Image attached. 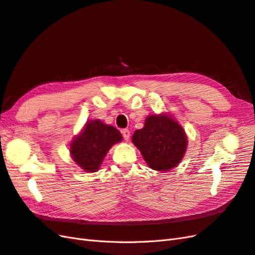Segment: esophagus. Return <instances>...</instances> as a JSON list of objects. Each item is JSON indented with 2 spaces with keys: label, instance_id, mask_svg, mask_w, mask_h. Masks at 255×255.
<instances>
[{
  "label": "esophagus",
  "instance_id": "34e87169",
  "mask_svg": "<svg viewBox=\"0 0 255 255\" xmlns=\"http://www.w3.org/2000/svg\"><path fill=\"white\" fill-rule=\"evenodd\" d=\"M122 134H123V136H124V139H125L126 141L129 140V137H130V131H129L128 129H123V130H122Z\"/></svg>",
  "mask_w": 255,
  "mask_h": 255
}]
</instances>
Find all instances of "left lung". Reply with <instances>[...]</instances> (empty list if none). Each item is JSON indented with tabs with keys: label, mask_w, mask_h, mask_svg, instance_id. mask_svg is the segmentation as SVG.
Returning <instances> with one entry per match:
<instances>
[{
	"label": "left lung",
	"mask_w": 255,
	"mask_h": 255,
	"mask_svg": "<svg viewBox=\"0 0 255 255\" xmlns=\"http://www.w3.org/2000/svg\"><path fill=\"white\" fill-rule=\"evenodd\" d=\"M132 142L150 169L163 172L180 162L187 147L184 129L166 115L148 116L144 127L135 130Z\"/></svg>",
	"instance_id": "1"
}]
</instances>
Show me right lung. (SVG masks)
Instances as JSON below:
<instances>
[{"instance_id": "1", "label": "right lung", "mask_w": 255, "mask_h": 255, "mask_svg": "<svg viewBox=\"0 0 255 255\" xmlns=\"http://www.w3.org/2000/svg\"><path fill=\"white\" fill-rule=\"evenodd\" d=\"M118 129L98 120L86 123L83 131L70 145V152L85 172H96L113 144L122 141Z\"/></svg>"}]
</instances>
